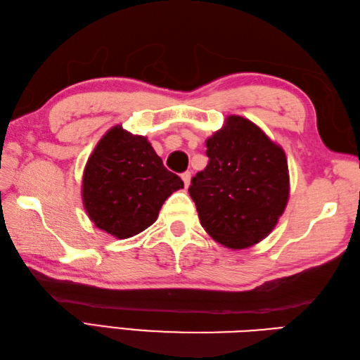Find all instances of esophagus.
<instances>
[{"mask_svg":"<svg viewBox=\"0 0 360 360\" xmlns=\"http://www.w3.org/2000/svg\"><path fill=\"white\" fill-rule=\"evenodd\" d=\"M181 178H182V181H184V186L188 187V186H190V179H192V173H190V172L182 173Z\"/></svg>","mask_w":360,"mask_h":360,"instance_id":"1","label":"esophagus"}]
</instances>
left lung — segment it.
<instances>
[{"label":"left lung","instance_id":"8db88e82","mask_svg":"<svg viewBox=\"0 0 360 360\" xmlns=\"http://www.w3.org/2000/svg\"><path fill=\"white\" fill-rule=\"evenodd\" d=\"M205 147L209 164L188 188L201 226L227 249L252 248L274 231L288 205L285 150L236 114L205 139Z\"/></svg>","mask_w":360,"mask_h":360}]
</instances>
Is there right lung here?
<instances>
[{"instance_id":"add662e5","label":"right lung","mask_w":360,"mask_h":360,"mask_svg":"<svg viewBox=\"0 0 360 360\" xmlns=\"http://www.w3.org/2000/svg\"><path fill=\"white\" fill-rule=\"evenodd\" d=\"M184 188L168 172L145 136L114 125L97 142L82 178V201L89 219L117 240L150 227L173 192Z\"/></svg>"}]
</instances>
